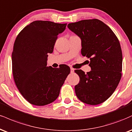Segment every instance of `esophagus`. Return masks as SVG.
<instances>
[{
    "mask_svg": "<svg viewBox=\"0 0 132 132\" xmlns=\"http://www.w3.org/2000/svg\"><path fill=\"white\" fill-rule=\"evenodd\" d=\"M74 69H73V68H71V73H73L74 72Z\"/></svg>",
    "mask_w": 132,
    "mask_h": 132,
    "instance_id": "34e87169",
    "label": "esophagus"
}]
</instances>
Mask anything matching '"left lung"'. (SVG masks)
I'll list each match as a JSON object with an SVG mask.
<instances>
[{"label":"left lung","mask_w":132,"mask_h":132,"mask_svg":"<svg viewBox=\"0 0 132 132\" xmlns=\"http://www.w3.org/2000/svg\"><path fill=\"white\" fill-rule=\"evenodd\" d=\"M80 38L82 56L89 58L92 70L76 69L80 77L75 86L76 96L90 105L101 104L111 96L122 77V53L119 41L108 26L98 19L68 24Z\"/></svg>","instance_id":"1"}]
</instances>
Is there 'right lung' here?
I'll return each instance as SVG.
<instances>
[{
    "label": "right lung",
    "instance_id": "add662e5",
    "mask_svg": "<svg viewBox=\"0 0 132 132\" xmlns=\"http://www.w3.org/2000/svg\"><path fill=\"white\" fill-rule=\"evenodd\" d=\"M67 24L35 21L17 36L13 50L12 72L17 88L29 103L45 106L56 100L70 68L47 66L58 35Z\"/></svg>",
    "mask_w": 132,
    "mask_h": 132
}]
</instances>
